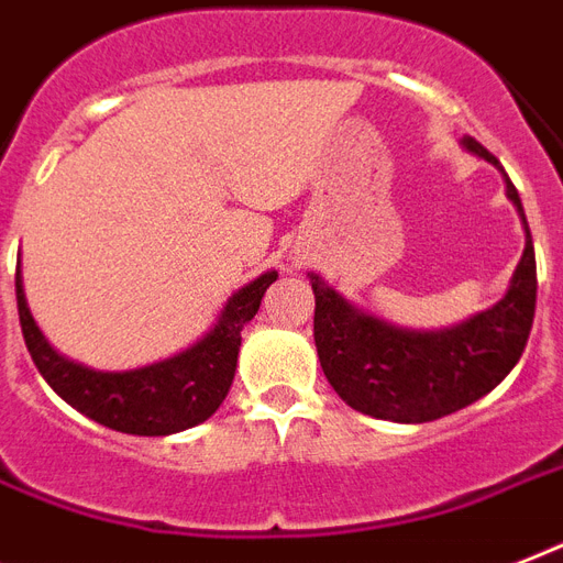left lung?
Segmentation results:
<instances>
[{"label":"left lung","instance_id":"left-lung-1","mask_svg":"<svg viewBox=\"0 0 563 563\" xmlns=\"http://www.w3.org/2000/svg\"><path fill=\"white\" fill-rule=\"evenodd\" d=\"M464 143L470 152L499 164L473 137ZM508 196L522 213L511 178ZM526 234L529 241L508 294L494 308L446 331L420 334L394 329L376 317L358 313L320 276H311L317 299L313 343L334 394L355 411L394 422L438 420L490 394L520 361L534 320L538 264L529 225Z\"/></svg>","mask_w":563,"mask_h":563}]
</instances>
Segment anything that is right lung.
I'll return each mask as SVG.
<instances>
[{"instance_id": "1", "label": "right lung", "mask_w": 563, "mask_h": 563, "mask_svg": "<svg viewBox=\"0 0 563 563\" xmlns=\"http://www.w3.org/2000/svg\"><path fill=\"white\" fill-rule=\"evenodd\" d=\"M278 273H264L229 299L225 311L202 341L176 358L129 373H96L60 358L25 305L23 278L16 267V311L34 367L55 394L90 420L125 434H176L199 426L222 405L232 387L243 325L258 313L261 299Z\"/></svg>"}]
</instances>
